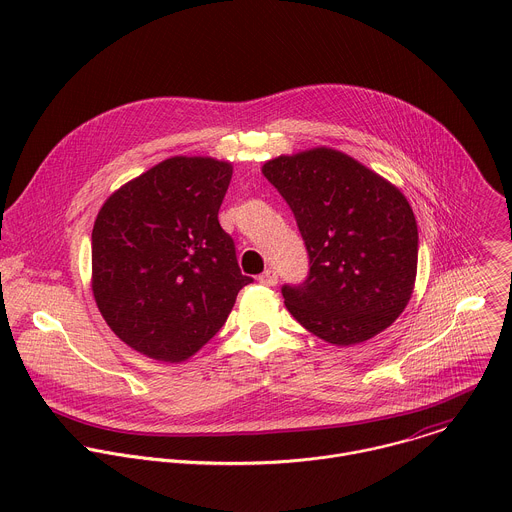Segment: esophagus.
Returning <instances> with one entry per match:
<instances>
[{"label": "esophagus", "instance_id": "obj_1", "mask_svg": "<svg viewBox=\"0 0 512 512\" xmlns=\"http://www.w3.org/2000/svg\"><path fill=\"white\" fill-rule=\"evenodd\" d=\"M259 281L267 287H273L277 283V273L273 269H265L261 275H259Z\"/></svg>", "mask_w": 512, "mask_h": 512}]
</instances>
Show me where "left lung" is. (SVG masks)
Segmentation results:
<instances>
[{"instance_id": "8db88e82", "label": "left lung", "mask_w": 512, "mask_h": 512, "mask_svg": "<svg viewBox=\"0 0 512 512\" xmlns=\"http://www.w3.org/2000/svg\"><path fill=\"white\" fill-rule=\"evenodd\" d=\"M263 176L294 212L310 255L304 285H283L287 312L334 346L387 330L417 275V223L405 194L326 145L267 160Z\"/></svg>"}]
</instances>
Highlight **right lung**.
I'll return each instance as SVG.
<instances>
[{
  "label": "right lung",
  "instance_id": "1",
  "mask_svg": "<svg viewBox=\"0 0 512 512\" xmlns=\"http://www.w3.org/2000/svg\"><path fill=\"white\" fill-rule=\"evenodd\" d=\"M233 164L174 156L117 188L91 237V289L133 350L184 362L221 330L253 279L218 225Z\"/></svg>",
  "mask_w": 512,
  "mask_h": 512
}]
</instances>
